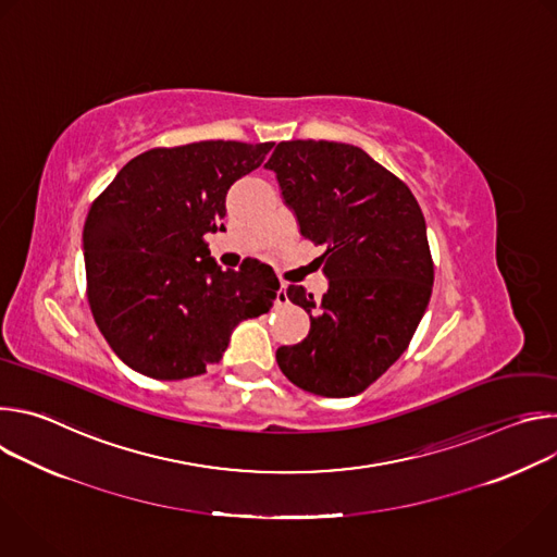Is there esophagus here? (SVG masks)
Wrapping results in <instances>:
<instances>
[{"label": "esophagus", "instance_id": "1", "mask_svg": "<svg viewBox=\"0 0 557 557\" xmlns=\"http://www.w3.org/2000/svg\"><path fill=\"white\" fill-rule=\"evenodd\" d=\"M275 304H277V306H286V304H288V295H286V284H282V286H280V290H277V297H275Z\"/></svg>", "mask_w": 557, "mask_h": 557}]
</instances>
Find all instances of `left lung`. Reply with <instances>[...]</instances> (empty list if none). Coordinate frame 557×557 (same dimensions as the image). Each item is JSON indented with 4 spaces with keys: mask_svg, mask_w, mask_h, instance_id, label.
<instances>
[{
    "mask_svg": "<svg viewBox=\"0 0 557 557\" xmlns=\"http://www.w3.org/2000/svg\"><path fill=\"white\" fill-rule=\"evenodd\" d=\"M264 168L299 233L326 247L329 277L322 301L288 286L310 331L277 348V366L306 392L355 396L404 355L428 308L434 264L423 211L404 181L355 145L286 140Z\"/></svg>",
    "mask_w": 557,
    "mask_h": 557,
    "instance_id": "8db88e82",
    "label": "left lung"
}]
</instances>
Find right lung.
Here are the masks:
<instances>
[{
    "mask_svg": "<svg viewBox=\"0 0 557 557\" xmlns=\"http://www.w3.org/2000/svg\"><path fill=\"white\" fill-rule=\"evenodd\" d=\"M273 143L200 140L156 147L116 174L84 226L88 301L110 348L132 370L178 381L207 372L233 329L269 312L280 282L253 260L222 271L205 243L222 231L228 187Z\"/></svg>",
    "mask_w": 557,
    "mask_h": 557,
    "instance_id": "add662e5",
    "label": "right lung"
}]
</instances>
